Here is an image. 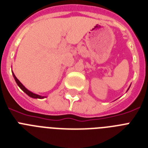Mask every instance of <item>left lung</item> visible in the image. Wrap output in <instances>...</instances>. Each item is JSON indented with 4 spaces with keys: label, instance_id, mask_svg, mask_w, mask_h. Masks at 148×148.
Listing matches in <instances>:
<instances>
[{
    "label": "left lung",
    "instance_id": "8db88e82",
    "mask_svg": "<svg viewBox=\"0 0 148 148\" xmlns=\"http://www.w3.org/2000/svg\"><path fill=\"white\" fill-rule=\"evenodd\" d=\"M130 86H131V85H130ZM130 87L128 88V89H127V91H128V90H129V89H130ZM127 91H126V92H127Z\"/></svg>",
    "mask_w": 148,
    "mask_h": 148
}]
</instances>
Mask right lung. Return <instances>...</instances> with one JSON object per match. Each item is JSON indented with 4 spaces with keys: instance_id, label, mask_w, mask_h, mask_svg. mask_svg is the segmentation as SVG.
<instances>
[{
    "instance_id": "obj_1",
    "label": "right lung",
    "mask_w": 148,
    "mask_h": 148,
    "mask_svg": "<svg viewBox=\"0 0 148 148\" xmlns=\"http://www.w3.org/2000/svg\"><path fill=\"white\" fill-rule=\"evenodd\" d=\"M12 74H13V76L15 79V81L16 82V84H17V85L18 86V87L20 88V89H22V91L24 92H25L26 94L28 95V96H30L31 98H33V99H44V98H46V96L39 95H38V94H35V93L32 92H31L30 90H28V89H26L24 86H23V84H22V83H21V82L18 80V79H17L16 77L15 76V74H14V73L13 72V71H12Z\"/></svg>"
}]
</instances>
